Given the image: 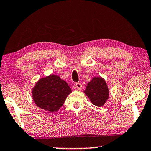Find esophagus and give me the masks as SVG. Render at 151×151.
Listing matches in <instances>:
<instances>
[{
  "label": "esophagus",
  "instance_id": "34e87169",
  "mask_svg": "<svg viewBox=\"0 0 151 151\" xmlns=\"http://www.w3.org/2000/svg\"><path fill=\"white\" fill-rule=\"evenodd\" d=\"M76 87L77 89H78V90H81V88H82V85H81V83H76Z\"/></svg>",
  "mask_w": 151,
  "mask_h": 151
}]
</instances>
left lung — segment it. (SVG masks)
<instances>
[{
	"mask_svg": "<svg viewBox=\"0 0 151 151\" xmlns=\"http://www.w3.org/2000/svg\"><path fill=\"white\" fill-rule=\"evenodd\" d=\"M84 93L91 102L96 106H103L109 99V90L104 79L101 77H95L88 83Z\"/></svg>",
	"mask_w": 151,
	"mask_h": 151,
	"instance_id": "1",
	"label": "left lung"
}]
</instances>
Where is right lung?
<instances>
[{
	"mask_svg": "<svg viewBox=\"0 0 151 151\" xmlns=\"http://www.w3.org/2000/svg\"><path fill=\"white\" fill-rule=\"evenodd\" d=\"M72 93L69 85L57 75H49L37 82L32 89L35 104L47 112H55L64 104Z\"/></svg>",
	"mask_w": 151,
	"mask_h": 151,
	"instance_id": "right-lung-1",
	"label": "right lung"
}]
</instances>
